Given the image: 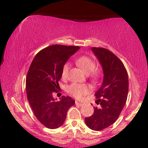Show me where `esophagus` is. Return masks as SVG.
Wrapping results in <instances>:
<instances>
[{"mask_svg": "<svg viewBox=\"0 0 148 148\" xmlns=\"http://www.w3.org/2000/svg\"><path fill=\"white\" fill-rule=\"evenodd\" d=\"M75 104H76V105H77V106H82V105H83L84 104H82V103L79 102V101H75Z\"/></svg>", "mask_w": 148, "mask_h": 148, "instance_id": "34e87169", "label": "esophagus"}]
</instances>
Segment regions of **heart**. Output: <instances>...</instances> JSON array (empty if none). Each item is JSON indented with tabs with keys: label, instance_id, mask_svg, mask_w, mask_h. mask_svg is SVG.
I'll use <instances>...</instances> for the list:
<instances>
[{
	"label": "heart",
	"instance_id": "obj_1",
	"mask_svg": "<svg viewBox=\"0 0 148 148\" xmlns=\"http://www.w3.org/2000/svg\"><path fill=\"white\" fill-rule=\"evenodd\" d=\"M76 63L78 66L82 68V71L87 74L90 73L91 80L94 82H97L100 77V73L95 70L96 68V63L90 57L81 56L76 61ZM70 70L69 63H65L62 68L61 75L63 78H66L68 75ZM91 90V88L89 85L85 84H77L73 83L68 87V92L71 94L72 96L75 97L76 99H81L85 95L88 94Z\"/></svg>",
	"mask_w": 148,
	"mask_h": 148
}]
</instances>
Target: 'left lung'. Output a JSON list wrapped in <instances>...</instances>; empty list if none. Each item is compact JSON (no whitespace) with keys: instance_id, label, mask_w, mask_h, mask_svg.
I'll return each mask as SVG.
<instances>
[{"instance_id":"obj_1","label":"left lung","mask_w":148,"mask_h":148,"mask_svg":"<svg viewBox=\"0 0 148 148\" xmlns=\"http://www.w3.org/2000/svg\"><path fill=\"white\" fill-rule=\"evenodd\" d=\"M92 51L103 68L104 80L95 93L96 103L94 114L85 119L90 129L101 131L113 124L125 106L128 92V73L122 61L108 49L92 47Z\"/></svg>"}]
</instances>
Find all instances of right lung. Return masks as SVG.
<instances>
[{
  "mask_svg": "<svg viewBox=\"0 0 148 148\" xmlns=\"http://www.w3.org/2000/svg\"><path fill=\"white\" fill-rule=\"evenodd\" d=\"M79 49L75 46H50L41 50L29 66L26 77L27 99L36 119L50 129L63 124L68 110L75 104L67 96H62L57 101L53 92L60 89L58 81L63 65Z\"/></svg>",
  "mask_w": 148,
  "mask_h": 148,
  "instance_id": "1",
  "label": "right lung"
}]
</instances>
